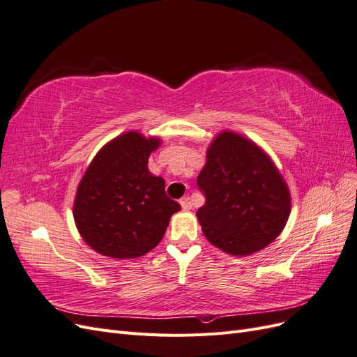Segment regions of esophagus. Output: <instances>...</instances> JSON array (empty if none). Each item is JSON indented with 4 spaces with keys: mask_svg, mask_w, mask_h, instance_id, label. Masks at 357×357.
Listing matches in <instances>:
<instances>
[{
    "mask_svg": "<svg viewBox=\"0 0 357 357\" xmlns=\"http://www.w3.org/2000/svg\"><path fill=\"white\" fill-rule=\"evenodd\" d=\"M180 205H181L183 210H190L192 208V201H190L189 197H185V198L180 199Z\"/></svg>",
    "mask_w": 357,
    "mask_h": 357,
    "instance_id": "1",
    "label": "esophagus"
}]
</instances>
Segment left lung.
I'll list each match as a JSON object with an SVG mask.
<instances>
[{"label":"left lung","mask_w":357,"mask_h":357,"mask_svg":"<svg viewBox=\"0 0 357 357\" xmlns=\"http://www.w3.org/2000/svg\"><path fill=\"white\" fill-rule=\"evenodd\" d=\"M197 183L205 193L197 211L201 229L225 253H256L284 229L291 205L287 183L273 159L241 134L222 131L213 138Z\"/></svg>","instance_id":"left-lung-1"}]
</instances>
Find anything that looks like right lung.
Returning <instances> with one entry per match:
<instances>
[{"instance_id": "1", "label": "right lung", "mask_w": 357, "mask_h": 357, "mask_svg": "<svg viewBox=\"0 0 357 357\" xmlns=\"http://www.w3.org/2000/svg\"><path fill=\"white\" fill-rule=\"evenodd\" d=\"M160 138L129 131L104 144L82 177L73 215L82 238L114 259L149 253L164 236L180 204L165 193V180L149 171Z\"/></svg>"}]
</instances>
